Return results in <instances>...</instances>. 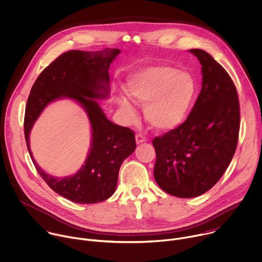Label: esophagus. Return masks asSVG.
<instances>
[{
	"label": "esophagus",
	"instance_id": "obj_1",
	"mask_svg": "<svg viewBox=\"0 0 262 262\" xmlns=\"http://www.w3.org/2000/svg\"><path fill=\"white\" fill-rule=\"evenodd\" d=\"M135 140H136V143H137V144H139V143L145 142L147 139H146V137H145L143 134H136V136H135Z\"/></svg>",
	"mask_w": 262,
	"mask_h": 262
}]
</instances>
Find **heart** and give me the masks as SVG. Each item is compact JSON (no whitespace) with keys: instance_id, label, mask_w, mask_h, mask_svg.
<instances>
[{"instance_id":"obj_1","label":"heart","mask_w":262,"mask_h":262,"mask_svg":"<svg viewBox=\"0 0 262 262\" xmlns=\"http://www.w3.org/2000/svg\"><path fill=\"white\" fill-rule=\"evenodd\" d=\"M125 89L133 102L144 105V118L151 127L170 130L185 120L195 96L196 83L189 73L159 66L131 74ZM117 103L128 117L134 116L131 103L125 96H118Z\"/></svg>"}]
</instances>
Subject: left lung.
<instances>
[{
    "instance_id": "1",
    "label": "left lung",
    "mask_w": 262,
    "mask_h": 262,
    "mask_svg": "<svg viewBox=\"0 0 262 262\" xmlns=\"http://www.w3.org/2000/svg\"><path fill=\"white\" fill-rule=\"evenodd\" d=\"M201 64L202 88L187 120L155 137L154 177L166 193L197 197L221 179L235 152L239 102L227 71L202 49H190Z\"/></svg>"
}]
</instances>
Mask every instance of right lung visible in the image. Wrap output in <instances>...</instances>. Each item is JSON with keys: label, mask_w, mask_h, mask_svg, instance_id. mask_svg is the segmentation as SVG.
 Wrapping results in <instances>:
<instances>
[{"label": "right lung", "mask_w": 262, "mask_h": 262, "mask_svg": "<svg viewBox=\"0 0 262 262\" xmlns=\"http://www.w3.org/2000/svg\"><path fill=\"white\" fill-rule=\"evenodd\" d=\"M120 52L118 48L67 51L40 73L28 98L24 127L32 161L49 188L76 203H98L110 198L115 193L122 163L136 148L134 132L111 122L96 101L108 97V69ZM61 97L77 100L92 127V143L85 164L74 176L63 179L51 177L37 166L28 139L42 110Z\"/></svg>", "instance_id": "1"}]
</instances>
